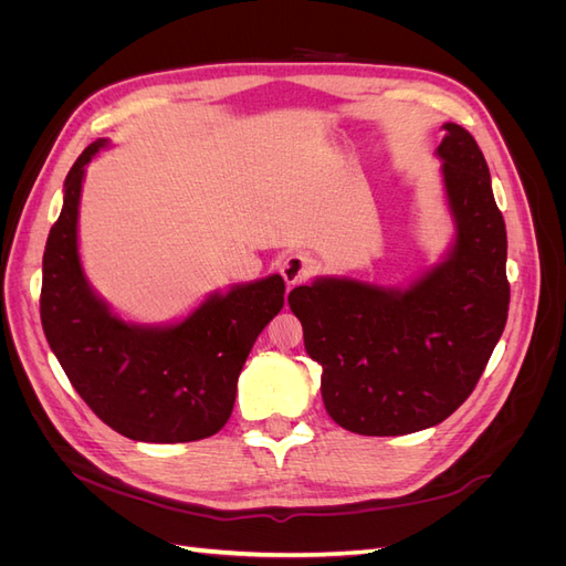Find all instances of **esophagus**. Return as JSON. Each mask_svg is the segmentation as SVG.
I'll list each match as a JSON object with an SVG mask.
<instances>
[{
	"mask_svg": "<svg viewBox=\"0 0 566 566\" xmlns=\"http://www.w3.org/2000/svg\"><path fill=\"white\" fill-rule=\"evenodd\" d=\"M281 273H283L287 287H293V285H297V283H302V281H306V279L312 276V273H314V262L306 254H302V252H293V254H287L285 260L281 262Z\"/></svg>",
	"mask_w": 566,
	"mask_h": 566,
	"instance_id": "34e87169",
	"label": "esophagus"
}]
</instances>
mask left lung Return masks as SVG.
Instances as JSON below:
<instances>
[{
  "mask_svg": "<svg viewBox=\"0 0 566 566\" xmlns=\"http://www.w3.org/2000/svg\"><path fill=\"white\" fill-rule=\"evenodd\" d=\"M443 129L437 153L458 229L449 260L406 290L318 279L287 295L304 349L323 366L325 410L356 434L399 437L447 420L505 328L507 235L484 153L460 125Z\"/></svg>",
  "mask_w": 566,
  "mask_h": 566,
  "instance_id": "1",
  "label": "left lung"
}]
</instances>
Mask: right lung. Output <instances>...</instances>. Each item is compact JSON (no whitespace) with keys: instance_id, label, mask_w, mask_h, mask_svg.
Wrapping results in <instances>:
<instances>
[{"instance_id":"right-lung-1","label":"right lung","mask_w":566,"mask_h":566,"mask_svg":"<svg viewBox=\"0 0 566 566\" xmlns=\"http://www.w3.org/2000/svg\"><path fill=\"white\" fill-rule=\"evenodd\" d=\"M94 142L65 177L63 210L42 260L40 316L51 352L94 413L134 441L179 443L217 434L235 401L238 375L264 325L283 310L285 283L269 276L202 302L169 328L129 325L84 281L77 205Z\"/></svg>"}]
</instances>
